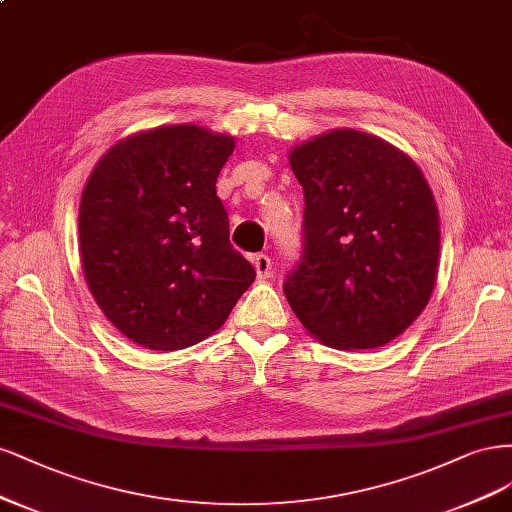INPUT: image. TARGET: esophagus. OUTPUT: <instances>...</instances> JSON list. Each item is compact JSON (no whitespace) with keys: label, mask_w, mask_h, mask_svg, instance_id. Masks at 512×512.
Masks as SVG:
<instances>
[{"label":"esophagus","mask_w":512,"mask_h":512,"mask_svg":"<svg viewBox=\"0 0 512 512\" xmlns=\"http://www.w3.org/2000/svg\"><path fill=\"white\" fill-rule=\"evenodd\" d=\"M253 266H255V272H257V278H259V280L268 278L270 272H272V261H270L268 255H263V253H259V255L253 257Z\"/></svg>","instance_id":"esophagus-1"}]
</instances>
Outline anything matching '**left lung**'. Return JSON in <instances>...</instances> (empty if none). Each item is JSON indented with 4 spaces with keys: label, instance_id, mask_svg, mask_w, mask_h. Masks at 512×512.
Segmentation results:
<instances>
[{
    "label": "left lung",
    "instance_id": "left-lung-1",
    "mask_svg": "<svg viewBox=\"0 0 512 512\" xmlns=\"http://www.w3.org/2000/svg\"><path fill=\"white\" fill-rule=\"evenodd\" d=\"M304 189L302 261L285 280L295 317L344 351L385 346L432 298L440 217L419 166L398 146L332 129L293 146Z\"/></svg>",
    "mask_w": 512,
    "mask_h": 512
}]
</instances>
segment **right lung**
Returning <instances> with one entry per match:
<instances>
[{
	"label": "right lung",
	"instance_id": "1",
	"mask_svg": "<svg viewBox=\"0 0 512 512\" xmlns=\"http://www.w3.org/2000/svg\"><path fill=\"white\" fill-rule=\"evenodd\" d=\"M236 138L163 125L110 146L80 197V261L106 319L144 349L178 351L225 323L255 270L229 244L217 178Z\"/></svg>",
	"mask_w": 512,
	"mask_h": 512
}]
</instances>
